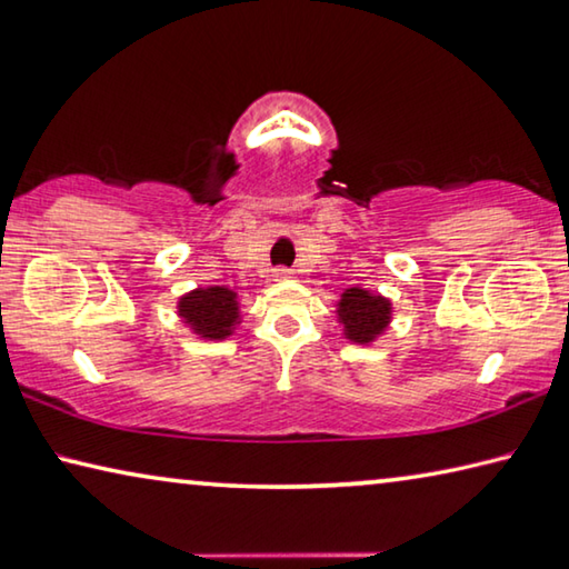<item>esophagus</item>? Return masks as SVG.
Returning <instances> with one entry per match:
<instances>
[{"label": "esophagus", "mask_w": 569, "mask_h": 569, "mask_svg": "<svg viewBox=\"0 0 569 569\" xmlns=\"http://www.w3.org/2000/svg\"><path fill=\"white\" fill-rule=\"evenodd\" d=\"M273 278H276V281H288V278H293V270L276 268V270H273Z\"/></svg>", "instance_id": "34e87169"}]
</instances>
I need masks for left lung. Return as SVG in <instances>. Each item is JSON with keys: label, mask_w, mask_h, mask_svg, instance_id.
<instances>
[{"label": "left lung", "mask_w": 569, "mask_h": 569, "mask_svg": "<svg viewBox=\"0 0 569 569\" xmlns=\"http://www.w3.org/2000/svg\"><path fill=\"white\" fill-rule=\"evenodd\" d=\"M339 323H345V333L355 345H369L390 323L392 303L385 296L369 293L365 288H347L339 301Z\"/></svg>", "instance_id": "1"}]
</instances>
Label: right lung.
<instances>
[{
  "label": "right lung",
  "mask_w": 569,
  "mask_h": 569,
  "mask_svg": "<svg viewBox=\"0 0 569 569\" xmlns=\"http://www.w3.org/2000/svg\"><path fill=\"white\" fill-rule=\"evenodd\" d=\"M179 317L204 339H224L240 319L238 296L224 286L197 288L179 299Z\"/></svg>",
  "instance_id": "add662e5"
}]
</instances>
